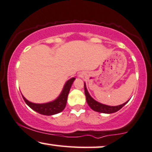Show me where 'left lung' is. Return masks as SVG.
Here are the masks:
<instances>
[{
  "instance_id": "1",
  "label": "left lung",
  "mask_w": 152,
  "mask_h": 152,
  "mask_svg": "<svg viewBox=\"0 0 152 152\" xmlns=\"http://www.w3.org/2000/svg\"><path fill=\"white\" fill-rule=\"evenodd\" d=\"M84 85H85V96H86V100L87 104H88L90 107L94 111L100 112V113H105V114H112L115 113V112L119 111L120 109H122L123 107L125 105L126 103L129 102V100L126 101L124 104L117 105V106H110V105H107L102 104V103L96 101L93 98L91 97V95L89 93L88 90L87 89V86L85 83H84Z\"/></svg>"
}]
</instances>
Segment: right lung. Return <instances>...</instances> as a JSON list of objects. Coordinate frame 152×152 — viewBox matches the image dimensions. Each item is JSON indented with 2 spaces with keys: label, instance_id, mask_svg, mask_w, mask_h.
<instances>
[{
  "label": "right lung",
  "instance_id": "right-lung-1",
  "mask_svg": "<svg viewBox=\"0 0 152 152\" xmlns=\"http://www.w3.org/2000/svg\"><path fill=\"white\" fill-rule=\"evenodd\" d=\"M75 78L72 77L66 82L62 92L59 94V96L54 100L49 102L42 103V104H37V103H33L28 101L24 96L23 95V98L24 101L28 106L30 107L34 111L37 112V113L43 115H54L56 114L60 113L64 110L67 103V96H68L69 92L70 90L71 86H72L73 82L75 81Z\"/></svg>",
  "mask_w": 152,
  "mask_h": 152
}]
</instances>
